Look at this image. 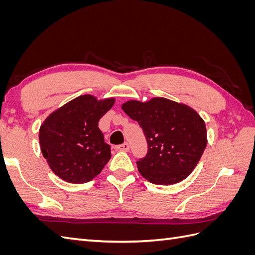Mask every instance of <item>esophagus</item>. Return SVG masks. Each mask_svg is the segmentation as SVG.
I'll return each instance as SVG.
<instances>
[{"label": "esophagus", "mask_w": 255, "mask_h": 255, "mask_svg": "<svg viewBox=\"0 0 255 255\" xmlns=\"http://www.w3.org/2000/svg\"><path fill=\"white\" fill-rule=\"evenodd\" d=\"M115 148H116V150H118V151H125V152H128V151L129 150V145H128V142H125V143H122V144L116 145Z\"/></svg>", "instance_id": "esophagus-1"}]
</instances>
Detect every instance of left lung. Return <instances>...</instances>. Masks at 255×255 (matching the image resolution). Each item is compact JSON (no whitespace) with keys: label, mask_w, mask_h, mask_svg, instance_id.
<instances>
[{"label":"left lung","mask_w":255,"mask_h":255,"mask_svg":"<svg viewBox=\"0 0 255 255\" xmlns=\"http://www.w3.org/2000/svg\"><path fill=\"white\" fill-rule=\"evenodd\" d=\"M122 110L139 123L148 153L137 160L138 171L157 185L179 183L191 173L206 148L205 122L191 107L166 98L130 100Z\"/></svg>","instance_id":"obj_1"}]
</instances>
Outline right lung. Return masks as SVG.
I'll return each instance as SVG.
<instances>
[{
  "instance_id": "add662e5",
  "label": "right lung",
  "mask_w": 255,
  "mask_h": 255,
  "mask_svg": "<svg viewBox=\"0 0 255 255\" xmlns=\"http://www.w3.org/2000/svg\"><path fill=\"white\" fill-rule=\"evenodd\" d=\"M114 103V98L98 100L90 95L80 96L43 121L39 129L42 155L61 180L87 183L111 159V145L104 141L98 126Z\"/></svg>"
}]
</instances>
